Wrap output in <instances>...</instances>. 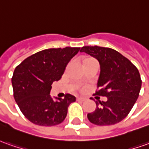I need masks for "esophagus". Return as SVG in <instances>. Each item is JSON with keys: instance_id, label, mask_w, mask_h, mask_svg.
I'll return each mask as SVG.
<instances>
[{"instance_id": "1", "label": "esophagus", "mask_w": 149, "mask_h": 149, "mask_svg": "<svg viewBox=\"0 0 149 149\" xmlns=\"http://www.w3.org/2000/svg\"><path fill=\"white\" fill-rule=\"evenodd\" d=\"M86 100L84 97H77V100H79V101H84Z\"/></svg>"}]
</instances>
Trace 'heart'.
<instances>
[{
  "label": "heart",
  "mask_w": 149,
  "mask_h": 149,
  "mask_svg": "<svg viewBox=\"0 0 149 149\" xmlns=\"http://www.w3.org/2000/svg\"><path fill=\"white\" fill-rule=\"evenodd\" d=\"M94 61H96L93 57H88V56H86V57H84L82 59H81V62H82V65H83V66H84L86 65L90 64V63H92V62H94Z\"/></svg>",
  "instance_id": "heart-1"
}]
</instances>
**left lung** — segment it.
Wrapping results in <instances>:
<instances>
[{
  "label": "left lung",
  "instance_id": "obj_1",
  "mask_svg": "<svg viewBox=\"0 0 149 149\" xmlns=\"http://www.w3.org/2000/svg\"><path fill=\"white\" fill-rule=\"evenodd\" d=\"M84 52L96 58L100 73L95 95L106 96L96 101V109L88 113V120L97 126L118 123L129 114L139 97L142 81L138 69L127 57L110 48L84 46Z\"/></svg>",
  "mask_w": 149,
  "mask_h": 149
}]
</instances>
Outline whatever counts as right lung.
Listing matches in <instances>:
<instances>
[{"label":"right lung","instance_id":"obj_1","mask_svg":"<svg viewBox=\"0 0 149 149\" xmlns=\"http://www.w3.org/2000/svg\"><path fill=\"white\" fill-rule=\"evenodd\" d=\"M79 49H45L26 58L15 68L11 80L14 100L32 123L51 127L64 121L75 97L67 93L63 99L53 100L49 95L51 85L61 79L66 65Z\"/></svg>","mask_w":149,"mask_h":149}]
</instances>
